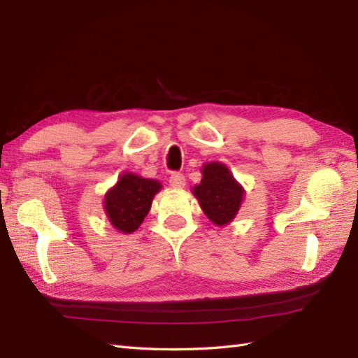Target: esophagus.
<instances>
[{
	"label": "esophagus",
	"instance_id": "34e87169",
	"mask_svg": "<svg viewBox=\"0 0 358 358\" xmlns=\"http://www.w3.org/2000/svg\"><path fill=\"white\" fill-rule=\"evenodd\" d=\"M169 183H171L172 187H177V189L183 187V186L186 185L185 175L180 173V172H173V173L171 175V177H169Z\"/></svg>",
	"mask_w": 358,
	"mask_h": 358
}]
</instances>
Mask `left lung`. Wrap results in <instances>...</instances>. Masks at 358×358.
Instances as JSON below:
<instances>
[{
  "label": "left lung",
  "mask_w": 358,
  "mask_h": 358,
  "mask_svg": "<svg viewBox=\"0 0 358 358\" xmlns=\"http://www.w3.org/2000/svg\"><path fill=\"white\" fill-rule=\"evenodd\" d=\"M241 186L222 163H208L203 167V178L194 187V195L210 222L223 226L232 222L243 199Z\"/></svg>",
  "instance_id": "obj_1"
}]
</instances>
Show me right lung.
<instances>
[{
  "label": "right lung",
  "mask_w": 358,
  "mask_h": 358,
  "mask_svg": "<svg viewBox=\"0 0 358 358\" xmlns=\"http://www.w3.org/2000/svg\"><path fill=\"white\" fill-rule=\"evenodd\" d=\"M162 185L138 175H121L118 183L106 194L104 209L113 227L124 234L136 231L150 209L152 199Z\"/></svg>",
  "instance_id": "obj_1"
}]
</instances>
